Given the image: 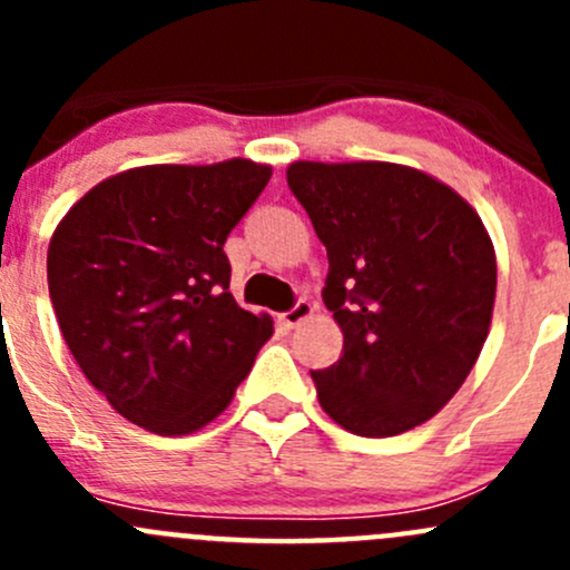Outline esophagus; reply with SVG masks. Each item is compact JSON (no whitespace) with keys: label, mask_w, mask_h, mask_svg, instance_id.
<instances>
[{"label":"esophagus","mask_w":570,"mask_h":570,"mask_svg":"<svg viewBox=\"0 0 570 570\" xmlns=\"http://www.w3.org/2000/svg\"><path fill=\"white\" fill-rule=\"evenodd\" d=\"M314 314V303H308V301H297L295 306L289 308V312L284 314V322H286V327H297L301 325L303 320H308Z\"/></svg>","instance_id":"esophagus-1"}]
</instances>
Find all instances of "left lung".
I'll use <instances>...</instances> for the list:
<instances>
[{
	"instance_id": "1",
	"label": "left lung",
	"mask_w": 570,
	"mask_h": 570,
	"mask_svg": "<svg viewBox=\"0 0 570 570\" xmlns=\"http://www.w3.org/2000/svg\"><path fill=\"white\" fill-rule=\"evenodd\" d=\"M286 181L327 250L322 301L344 355L312 372L344 430L389 439L433 419L469 377L497 301V253L444 181L394 163H292Z\"/></svg>"
}]
</instances>
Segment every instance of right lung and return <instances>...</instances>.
Wrapping results in <instances>:
<instances>
[{
  "instance_id": "add662e5",
  "label": "right lung",
  "mask_w": 570,
  "mask_h": 570,
  "mask_svg": "<svg viewBox=\"0 0 570 570\" xmlns=\"http://www.w3.org/2000/svg\"><path fill=\"white\" fill-rule=\"evenodd\" d=\"M253 159L142 165L96 184L57 223L49 295L79 370L157 435L206 428L273 336L228 292L226 237L267 187Z\"/></svg>"
}]
</instances>
